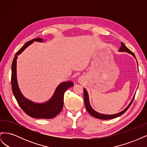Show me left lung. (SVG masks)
<instances>
[{
  "instance_id": "obj_1",
  "label": "left lung",
  "mask_w": 147,
  "mask_h": 147,
  "mask_svg": "<svg viewBox=\"0 0 147 147\" xmlns=\"http://www.w3.org/2000/svg\"><path fill=\"white\" fill-rule=\"evenodd\" d=\"M121 47H120L119 50V51L129 53V54L132 55L136 58V56H135L134 53H133L130 50H129V49L125 46V45H124V44L123 42H121ZM83 91H84V104H85L86 110L88 111L89 113H90L91 115H92V117H95L96 118L100 119H112V118H117V117H118L119 116H121V115H123L124 113H125L126 111H127V110L129 108V107L131 106V104L132 103V102H133V100H134V97H135V96H134V97H133L132 101L131 102V103L129 104V105L125 109H124V110H123L122 112H119V113H118L117 114H114V115H104V114H101V113H99L98 112H96L95 110H94L92 109V107H91V105H90V102H89V96H88V92L86 90V89L84 88L83 89Z\"/></svg>"
}]
</instances>
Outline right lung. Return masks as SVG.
Returning <instances> with one entry per match:
<instances>
[{"label":"right lung","mask_w":147,"mask_h":147,"mask_svg":"<svg viewBox=\"0 0 147 147\" xmlns=\"http://www.w3.org/2000/svg\"><path fill=\"white\" fill-rule=\"evenodd\" d=\"M42 42L40 38H34L26 42L20 50L18 51L13 59L11 65V88L13 94L20 107L29 116L40 119H50L55 118L61 112L63 107L64 92L69 88L74 85L72 82H66L61 83L57 87L54 94L48 102L43 104H37L30 101L23 96L21 92L16 78V59L17 56L20 55L25 49L33 42Z\"/></svg>","instance_id":"right-lung-1"}]
</instances>
